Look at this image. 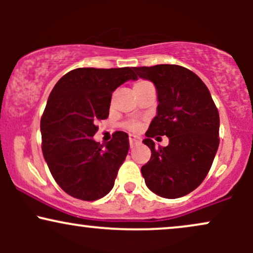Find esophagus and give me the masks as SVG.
<instances>
[{"mask_svg":"<svg viewBox=\"0 0 253 253\" xmlns=\"http://www.w3.org/2000/svg\"><path fill=\"white\" fill-rule=\"evenodd\" d=\"M128 139H129V146L130 147H133L136 143H138V139H136L134 135H129Z\"/></svg>","mask_w":253,"mask_h":253,"instance_id":"esophagus-1","label":"esophagus"}]
</instances>
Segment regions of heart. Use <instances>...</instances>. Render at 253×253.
<instances>
[{
    "label": "heart",
    "mask_w": 253,
    "mask_h": 253,
    "mask_svg": "<svg viewBox=\"0 0 253 253\" xmlns=\"http://www.w3.org/2000/svg\"><path fill=\"white\" fill-rule=\"evenodd\" d=\"M144 83H146V82H145V81H139V82H136V83L134 84V86H135V85H140V84H144ZM127 127H128V128H129L130 130H138V129H139V124L130 123V124L127 125Z\"/></svg>",
    "instance_id": "obj_1"
}]
</instances>
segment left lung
Here are the masks:
<instances>
[{
    "mask_svg": "<svg viewBox=\"0 0 253 253\" xmlns=\"http://www.w3.org/2000/svg\"><path fill=\"white\" fill-rule=\"evenodd\" d=\"M157 90V115L143 143L151 158L141 168L147 188L158 196L177 199L195 190L207 176L219 147L220 119L201 78L179 65L133 68ZM167 135L169 145L156 148L150 139Z\"/></svg>",
    "mask_w": 253,
    "mask_h": 253,
    "instance_id": "1",
    "label": "left lung"
}]
</instances>
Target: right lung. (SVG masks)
I'll list each match as a JSON object with an SVG mask.
<instances>
[{"instance_id": "add662e5", "label": "right lung", "mask_w": 253, "mask_h": 253, "mask_svg": "<svg viewBox=\"0 0 253 253\" xmlns=\"http://www.w3.org/2000/svg\"><path fill=\"white\" fill-rule=\"evenodd\" d=\"M129 80H138L132 68H80L52 89L40 121L42 155L54 181L72 197L95 201L114 187L128 134L118 130L102 145L92 136L95 123L108 118L113 91Z\"/></svg>"}]
</instances>
